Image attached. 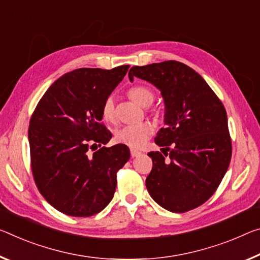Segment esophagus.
<instances>
[{
	"label": "esophagus",
	"mask_w": 260,
	"mask_h": 260,
	"mask_svg": "<svg viewBox=\"0 0 260 260\" xmlns=\"http://www.w3.org/2000/svg\"><path fill=\"white\" fill-rule=\"evenodd\" d=\"M141 155V151H139L137 149H131V156L132 157H138V156Z\"/></svg>",
	"instance_id": "esophagus-1"
}]
</instances>
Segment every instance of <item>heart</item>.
<instances>
[{
  "instance_id": "1",
  "label": "heart",
  "mask_w": 260,
  "mask_h": 260,
  "mask_svg": "<svg viewBox=\"0 0 260 260\" xmlns=\"http://www.w3.org/2000/svg\"><path fill=\"white\" fill-rule=\"evenodd\" d=\"M128 97L140 106H149L154 101L155 94L147 86L137 85L128 90ZM102 115L105 121L113 122L115 120L114 102L112 97L105 100L104 104L102 106ZM151 132L152 127L150 123L143 121L119 127L114 132V138L119 143L137 148L145 143L148 137L151 134Z\"/></svg>"
}]
</instances>
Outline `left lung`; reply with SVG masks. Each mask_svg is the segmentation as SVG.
<instances>
[{"label": "left lung", "instance_id": "left-lung-1", "mask_svg": "<svg viewBox=\"0 0 260 260\" xmlns=\"http://www.w3.org/2000/svg\"><path fill=\"white\" fill-rule=\"evenodd\" d=\"M128 77L154 84L166 105V127L155 138L162 152L148 154L152 159L148 192L167 211L199 207L219 187L232 158L223 104L199 74L178 61L134 66Z\"/></svg>", "mask_w": 260, "mask_h": 260}]
</instances>
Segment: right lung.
<instances>
[{
    "label": "right lung",
    "mask_w": 260,
    "mask_h": 260,
    "mask_svg": "<svg viewBox=\"0 0 260 260\" xmlns=\"http://www.w3.org/2000/svg\"><path fill=\"white\" fill-rule=\"evenodd\" d=\"M129 66L110 71L80 68L49 86L28 127L31 169L49 205L66 215L85 217L103 211L117 187V172L129 159L125 145L102 147L112 134L102 123V106Z\"/></svg>",
    "instance_id": "1"
}]
</instances>
